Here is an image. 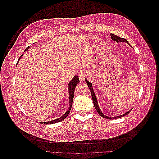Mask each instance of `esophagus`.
Instances as JSON below:
<instances>
[{
	"mask_svg": "<svg viewBox=\"0 0 159 159\" xmlns=\"http://www.w3.org/2000/svg\"><path fill=\"white\" fill-rule=\"evenodd\" d=\"M86 73H85V71H84L83 70H81L80 72H79V74H78V76L80 78V81H83L84 80V79L86 78Z\"/></svg>",
	"mask_w": 159,
	"mask_h": 159,
	"instance_id": "obj_1",
	"label": "esophagus"
}]
</instances>
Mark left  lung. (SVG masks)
Here are the masks:
<instances>
[{
    "label": "left lung",
    "mask_w": 159,
    "mask_h": 159,
    "mask_svg": "<svg viewBox=\"0 0 159 159\" xmlns=\"http://www.w3.org/2000/svg\"><path fill=\"white\" fill-rule=\"evenodd\" d=\"M110 36H111V39H112L113 41H116V43L125 42V43H127L129 45H130V44L128 43L127 40L125 39L121 38H120V37H119V36H116L115 34H111V33L110 34ZM85 81H86V84H88V87H89V90H90V92H91V94L92 100H93V104H94V108H95V109H96V110L97 111V112L98 113V114H99L101 116H102V117H103V118H107V119H110V120L120 118H121V117H123V116L126 115L127 114H129V113H130V111L132 110H129V111L126 112L125 113H124V114H123V115H120V116H115V117H108L107 116H106L105 115H104V114L102 113V111H101V110H100V107H99V106H98L97 98L96 95H95V94H94V91H93V89L92 83H91V82H89L86 78L85 79Z\"/></svg>",
    "instance_id": "left-lung-1"
}]
</instances>
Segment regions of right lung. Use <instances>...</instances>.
I'll use <instances>...</instances> for the list:
<instances>
[{
	"label": "right lung",
	"instance_id": "obj_1",
	"mask_svg": "<svg viewBox=\"0 0 159 159\" xmlns=\"http://www.w3.org/2000/svg\"><path fill=\"white\" fill-rule=\"evenodd\" d=\"M29 49V46H28L27 48H26V49H25L24 51H26L27 50H28ZM23 56V54L20 56V57H19L17 63L19 62L20 59L21 58V57ZM80 83V80L79 78L77 76H75L73 77V78L70 81V83H68V93H69V100H70V107L68 109V110L66 111V113L63 115L62 116H61V117H59V118L51 120V121H44V122H40L41 123L43 124H45V125H48V124H52V123H55L57 122H59L62 121L63 120H65L68 115H69L70 110L71 109L72 107V104H73V98H74V92H75V89L76 87V85Z\"/></svg>",
	"mask_w": 159,
	"mask_h": 159
}]
</instances>
